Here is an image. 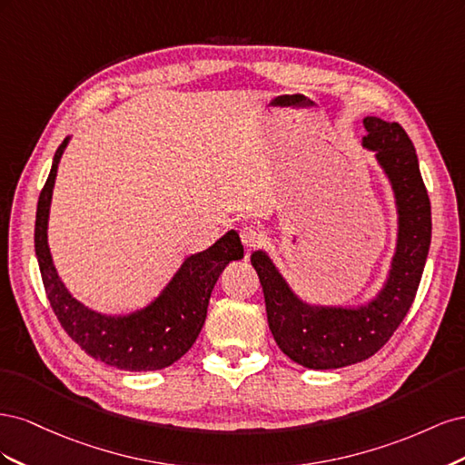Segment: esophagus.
Instances as JSON below:
<instances>
[{
    "label": "esophagus",
    "instance_id": "esophagus-1",
    "mask_svg": "<svg viewBox=\"0 0 465 465\" xmlns=\"http://www.w3.org/2000/svg\"><path fill=\"white\" fill-rule=\"evenodd\" d=\"M241 241H242L244 248L252 250L262 242V232L256 227H252V224H244V227L241 229Z\"/></svg>",
    "mask_w": 465,
    "mask_h": 465
}]
</instances>
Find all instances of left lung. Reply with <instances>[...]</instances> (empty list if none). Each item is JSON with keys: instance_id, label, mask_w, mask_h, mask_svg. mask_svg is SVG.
<instances>
[{"instance_id": "8db88e82", "label": "left lung", "mask_w": 465, "mask_h": 465, "mask_svg": "<svg viewBox=\"0 0 465 465\" xmlns=\"http://www.w3.org/2000/svg\"><path fill=\"white\" fill-rule=\"evenodd\" d=\"M362 147L374 151L398 211V241L382 289L367 304L333 306L301 299L265 250L250 256L260 277L267 323L283 353L314 371L341 369L372 357L410 312L430 246V202L410 135L398 122L362 120Z\"/></svg>"}]
</instances>
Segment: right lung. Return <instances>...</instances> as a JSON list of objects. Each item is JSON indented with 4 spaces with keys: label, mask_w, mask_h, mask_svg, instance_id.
<instances>
[{
    "label": "right lung",
    "mask_w": 465,
    "mask_h": 465,
    "mask_svg": "<svg viewBox=\"0 0 465 465\" xmlns=\"http://www.w3.org/2000/svg\"><path fill=\"white\" fill-rule=\"evenodd\" d=\"M65 137L54 154L45 188L40 192L35 223V250L48 301L67 335L96 361L130 372L171 367L198 340L207 304L219 275L234 260L244 258L236 231L198 254L188 256L166 287L147 306L130 314H103L79 302L67 291L50 254L48 217L58 164L69 143Z\"/></svg>",
    "instance_id": "obj_1"
}]
</instances>
